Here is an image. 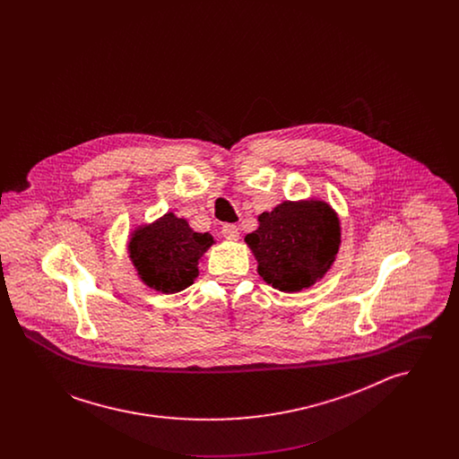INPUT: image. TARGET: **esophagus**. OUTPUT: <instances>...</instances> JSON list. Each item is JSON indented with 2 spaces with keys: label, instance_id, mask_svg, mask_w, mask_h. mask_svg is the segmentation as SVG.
<instances>
[{
  "label": "esophagus",
  "instance_id": "obj_1",
  "mask_svg": "<svg viewBox=\"0 0 459 459\" xmlns=\"http://www.w3.org/2000/svg\"><path fill=\"white\" fill-rule=\"evenodd\" d=\"M221 236L227 240H238L239 239V229L234 223H225L221 227Z\"/></svg>",
  "mask_w": 459,
  "mask_h": 459
}]
</instances>
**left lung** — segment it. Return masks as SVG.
<instances>
[{"label": "left lung", "instance_id": "left-lung-1", "mask_svg": "<svg viewBox=\"0 0 459 459\" xmlns=\"http://www.w3.org/2000/svg\"><path fill=\"white\" fill-rule=\"evenodd\" d=\"M244 240L263 281L282 292H299L320 281L335 262L341 221L325 201H284L258 217Z\"/></svg>", "mask_w": 459, "mask_h": 459}]
</instances>
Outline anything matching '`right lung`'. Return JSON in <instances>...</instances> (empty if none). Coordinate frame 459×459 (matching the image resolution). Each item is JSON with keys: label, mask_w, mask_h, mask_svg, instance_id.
Returning a JSON list of instances; mask_svg holds the SVG:
<instances>
[{"label": "right lung", "mask_w": 459, "mask_h": 459, "mask_svg": "<svg viewBox=\"0 0 459 459\" xmlns=\"http://www.w3.org/2000/svg\"><path fill=\"white\" fill-rule=\"evenodd\" d=\"M212 244L215 240L208 232H195L186 220L167 213L132 232L129 258L144 284L175 294L195 282L199 260Z\"/></svg>", "instance_id": "add662e5"}]
</instances>
